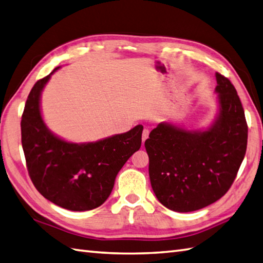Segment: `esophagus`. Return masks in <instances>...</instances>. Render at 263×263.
<instances>
[{
  "label": "esophagus",
  "instance_id": "34e87169",
  "mask_svg": "<svg viewBox=\"0 0 263 263\" xmlns=\"http://www.w3.org/2000/svg\"><path fill=\"white\" fill-rule=\"evenodd\" d=\"M149 137V130L148 129H144L142 132V143H144V141Z\"/></svg>",
  "mask_w": 263,
  "mask_h": 263
}]
</instances>
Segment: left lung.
<instances>
[{
    "mask_svg": "<svg viewBox=\"0 0 263 263\" xmlns=\"http://www.w3.org/2000/svg\"><path fill=\"white\" fill-rule=\"evenodd\" d=\"M219 114L209 130L160 123L144 146L151 187L167 209L187 213L215 203L233 184L244 159L248 124L236 89L216 72Z\"/></svg>",
    "mask_w": 263,
    "mask_h": 263,
    "instance_id": "1",
    "label": "left lung"
}]
</instances>
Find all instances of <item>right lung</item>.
<instances>
[{"label": "right lung", "mask_w": 263, "mask_h": 263, "mask_svg": "<svg viewBox=\"0 0 263 263\" xmlns=\"http://www.w3.org/2000/svg\"><path fill=\"white\" fill-rule=\"evenodd\" d=\"M58 68L30 91L21 120L22 148L30 178L42 196L66 210L90 211L108 198L118 173L140 149L143 126L82 144L53 136L41 118L40 94Z\"/></svg>", "instance_id": "obj_1"}]
</instances>
